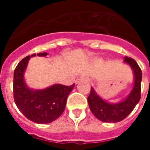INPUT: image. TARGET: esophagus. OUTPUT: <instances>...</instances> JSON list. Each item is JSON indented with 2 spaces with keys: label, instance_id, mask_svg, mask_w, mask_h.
<instances>
[{
  "label": "esophagus",
  "instance_id": "1",
  "mask_svg": "<svg viewBox=\"0 0 150 150\" xmlns=\"http://www.w3.org/2000/svg\"><path fill=\"white\" fill-rule=\"evenodd\" d=\"M89 80V79L88 77H86V76H81V77H79L76 80H75V83H79V82L82 81H88Z\"/></svg>",
  "mask_w": 150,
  "mask_h": 150
}]
</instances>
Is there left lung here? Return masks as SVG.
<instances>
[{
	"label": "left lung",
	"mask_w": 150,
	"mask_h": 150,
	"mask_svg": "<svg viewBox=\"0 0 150 150\" xmlns=\"http://www.w3.org/2000/svg\"><path fill=\"white\" fill-rule=\"evenodd\" d=\"M124 62L131 67L134 74L133 88L125 100L116 104H109L100 97L93 88H91V92L88 97L89 108L93 115L103 122L121 121L131 113L141 99L142 70L132 58L125 57Z\"/></svg>",
	"instance_id": "1"
}]
</instances>
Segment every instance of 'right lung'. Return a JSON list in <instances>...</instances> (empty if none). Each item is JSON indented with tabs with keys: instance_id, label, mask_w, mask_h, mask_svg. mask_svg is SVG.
<instances>
[{
	"instance_id": "1",
	"label": "right lung",
	"mask_w": 150,
	"mask_h": 150,
	"mask_svg": "<svg viewBox=\"0 0 150 150\" xmlns=\"http://www.w3.org/2000/svg\"><path fill=\"white\" fill-rule=\"evenodd\" d=\"M38 53L26 56L16 67L13 73V98L15 104L27 119L38 124H48L58 119L65 109L67 99L75 84H54L42 90H33L25 83L24 72L29 59L34 56H46Z\"/></svg>"
}]
</instances>
